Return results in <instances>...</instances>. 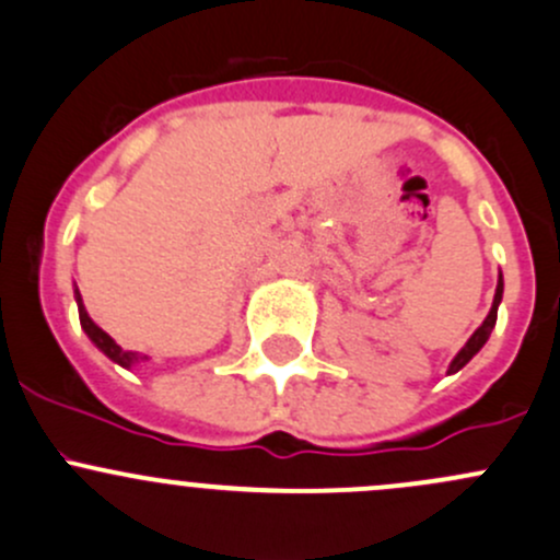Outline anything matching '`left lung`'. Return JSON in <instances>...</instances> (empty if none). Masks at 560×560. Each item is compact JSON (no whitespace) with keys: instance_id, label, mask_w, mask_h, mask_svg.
Here are the masks:
<instances>
[{"instance_id":"obj_1","label":"left lung","mask_w":560,"mask_h":560,"mask_svg":"<svg viewBox=\"0 0 560 560\" xmlns=\"http://www.w3.org/2000/svg\"><path fill=\"white\" fill-rule=\"evenodd\" d=\"M501 293H504V280L499 278V285H495V296H493V307H491V313H488V318L482 320V326L477 328L475 334H471V337H469V342H466L464 348H460V353L455 355V359H453V364H451V372H458L460 366H466V364H469V361H471V355H475L477 350H480L482 345L488 342V337H491V331H493V326H495V313H499Z\"/></svg>"}]
</instances>
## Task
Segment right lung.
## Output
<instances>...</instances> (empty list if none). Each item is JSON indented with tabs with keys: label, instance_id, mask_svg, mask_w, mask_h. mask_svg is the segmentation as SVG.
Segmentation results:
<instances>
[{
	"label": "right lung",
	"instance_id": "1",
	"mask_svg": "<svg viewBox=\"0 0 560 560\" xmlns=\"http://www.w3.org/2000/svg\"><path fill=\"white\" fill-rule=\"evenodd\" d=\"M78 313H80V326L85 328V334H89V337H91V342H94L96 348H100L102 353L107 355V359H113L115 364H120V366H131V364H135V361H140V353H135V350H120L118 345L113 342V337L102 331V328L89 318L85 307H83V304H80V296H78Z\"/></svg>",
	"mask_w": 560,
	"mask_h": 560
}]
</instances>
